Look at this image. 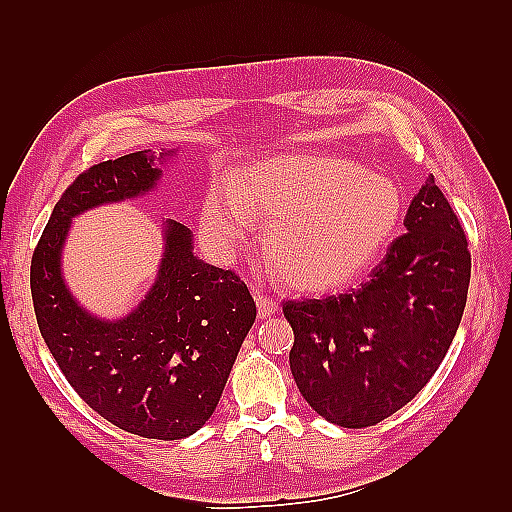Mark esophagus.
Segmentation results:
<instances>
[{
    "label": "esophagus",
    "instance_id": "esophagus-1",
    "mask_svg": "<svg viewBox=\"0 0 512 512\" xmlns=\"http://www.w3.org/2000/svg\"><path fill=\"white\" fill-rule=\"evenodd\" d=\"M253 297H255V303H257L259 317H262V319L270 317V314H275L279 310V303L270 295H266V292L259 286H253Z\"/></svg>",
    "mask_w": 512,
    "mask_h": 512
}]
</instances>
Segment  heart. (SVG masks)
Masks as SVG:
<instances>
[{
	"label": "heart",
	"instance_id": "1",
	"mask_svg": "<svg viewBox=\"0 0 512 512\" xmlns=\"http://www.w3.org/2000/svg\"><path fill=\"white\" fill-rule=\"evenodd\" d=\"M250 217L268 224L266 255L277 279L297 292H325L361 277L396 235L400 191L352 160L277 156L213 189L204 224L222 246L242 244Z\"/></svg>",
	"mask_w": 512,
	"mask_h": 512
}]
</instances>
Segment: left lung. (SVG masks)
Here are the masks:
<instances>
[{"label":"left lung","mask_w":512,"mask_h":512,"mask_svg":"<svg viewBox=\"0 0 512 512\" xmlns=\"http://www.w3.org/2000/svg\"><path fill=\"white\" fill-rule=\"evenodd\" d=\"M405 231L361 288L284 301L295 383L339 427H374L416 398L462 321L469 239L433 176L411 200Z\"/></svg>","instance_id":"1"}]
</instances>
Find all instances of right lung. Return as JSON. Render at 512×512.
Instances as JSON below:
<instances>
[{
	"mask_svg": "<svg viewBox=\"0 0 512 512\" xmlns=\"http://www.w3.org/2000/svg\"><path fill=\"white\" fill-rule=\"evenodd\" d=\"M160 173L151 149L81 171L54 204L32 253L30 292L43 341L85 405L134 436L180 440L211 418L255 321L244 281L195 257L191 231L173 220L154 288L121 321L90 317L70 297L59 268L74 215L136 198Z\"/></svg>",
	"mask_w": 512,
	"mask_h": 512,
	"instance_id": "1",
	"label": "right lung"
}]
</instances>
